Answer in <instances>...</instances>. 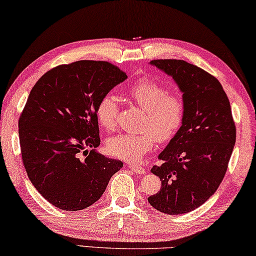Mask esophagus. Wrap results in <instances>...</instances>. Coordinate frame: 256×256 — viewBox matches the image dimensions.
Returning a JSON list of instances; mask_svg holds the SVG:
<instances>
[{"instance_id":"34e87169","label":"esophagus","mask_w":256,"mask_h":256,"mask_svg":"<svg viewBox=\"0 0 256 256\" xmlns=\"http://www.w3.org/2000/svg\"><path fill=\"white\" fill-rule=\"evenodd\" d=\"M129 168H130V169L134 171L135 174H146L144 168L141 166H138V164H130V166H129Z\"/></svg>"}]
</instances>
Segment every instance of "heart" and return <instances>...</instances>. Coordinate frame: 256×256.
<instances>
[{"label": "heart", "instance_id": "b5f03b06", "mask_svg": "<svg viewBox=\"0 0 256 256\" xmlns=\"http://www.w3.org/2000/svg\"><path fill=\"white\" fill-rule=\"evenodd\" d=\"M128 96L144 110L141 134H118L108 138L107 152L124 160H138L150 150L156 141H169L183 124L185 102L180 93L169 92L166 86L156 80L140 78L127 90ZM118 106L114 96H104L96 107L101 127L113 130L116 126Z\"/></svg>", "mask_w": 256, "mask_h": 256}]
</instances>
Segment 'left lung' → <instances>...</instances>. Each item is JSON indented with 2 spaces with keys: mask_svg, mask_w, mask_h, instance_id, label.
<instances>
[{
  "mask_svg": "<svg viewBox=\"0 0 256 256\" xmlns=\"http://www.w3.org/2000/svg\"><path fill=\"white\" fill-rule=\"evenodd\" d=\"M150 64L171 76L183 93L185 116L177 134L160 154L152 172L162 180L149 204L166 214H183L204 204L227 171L236 129L222 84L198 66L180 59Z\"/></svg>",
  "mask_w": 256,
  "mask_h": 256,
  "instance_id": "1",
  "label": "left lung"
}]
</instances>
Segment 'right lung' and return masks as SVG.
Segmentation results:
<instances>
[{"label": "right lung", "mask_w": 256, "mask_h": 256, "mask_svg": "<svg viewBox=\"0 0 256 256\" xmlns=\"http://www.w3.org/2000/svg\"><path fill=\"white\" fill-rule=\"evenodd\" d=\"M126 79L108 62L79 60L56 66L31 90L18 120L22 160L31 183L56 208L79 211L93 205L124 166L96 152V107Z\"/></svg>", "instance_id": "1"}]
</instances>
